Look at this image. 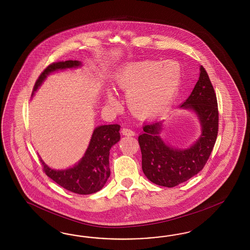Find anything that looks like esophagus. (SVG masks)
Returning <instances> with one entry per match:
<instances>
[{
    "mask_svg": "<svg viewBox=\"0 0 250 250\" xmlns=\"http://www.w3.org/2000/svg\"><path fill=\"white\" fill-rule=\"evenodd\" d=\"M121 133L123 136H133L135 135V132H134V131H132L131 129L125 128V127L122 128Z\"/></svg>",
    "mask_w": 250,
    "mask_h": 250,
    "instance_id": "1",
    "label": "esophagus"
}]
</instances>
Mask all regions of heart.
I'll return each instance as SVG.
<instances>
[{"label": "heart", "mask_w": 250, "mask_h": 250, "mask_svg": "<svg viewBox=\"0 0 250 250\" xmlns=\"http://www.w3.org/2000/svg\"><path fill=\"white\" fill-rule=\"evenodd\" d=\"M182 75L180 65L172 61H145L125 64L115 80L127 93L129 109L139 117L152 118L162 114L172 103L180 90ZM106 100L110 105L117 104L112 91L107 92Z\"/></svg>", "instance_id": "obj_1"}]
</instances>
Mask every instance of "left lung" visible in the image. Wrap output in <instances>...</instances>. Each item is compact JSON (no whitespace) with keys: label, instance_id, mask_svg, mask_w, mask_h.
I'll return each instance as SVG.
<instances>
[{"label":"left lung","instance_id":"left-lung-1","mask_svg":"<svg viewBox=\"0 0 250 250\" xmlns=\"http://www.w3.org/2000/svg\"><path fill=\"white\" fill-rule=\"evenodd\" d=\"M195 113L201 135L187 148L173 147L161 138L162 121L145 124L138 136L142 169L150 182L172 188L200 172L209 159L218 133V106L212 83L203 66L199 80L188 99L180 106Z\"/></svg>","mask_w":250,"mask_h":250}]
</instances>
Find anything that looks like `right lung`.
<instances>
[{
  "label": "right lung",
  "mask_w": 250,
  "mask_h": 250,
  "mask_svg": "<svg viewBox=\"0 0 250 250\" xmlns=\"http://www.w3.org/2000/svg\"><path fill=\"white\" fill-rule=\"evenodd\" d=\"M82 66L79 61H67L50 64L38 77L33 94L46 78L54 71ZM32 94V95H33ZM120 125H106L94 129L91 141L83 159L72 167L67 169H53L40 158L43 170L54 182L64 189L78 194H91L97 192L110 177L109 155L111 147L120 140Z\"/></svg>",
  "instance_id": "obj_1"
}]
</instances>
